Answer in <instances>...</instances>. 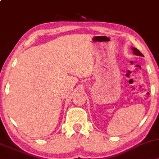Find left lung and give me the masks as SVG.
Instances as JSON below:
<instances>
[{
  "mask_svg": "<svg viewBox=\"0 0 159 159\" xmlns=\"http://www.w3.org/2000/svg\"><path fill=\"white\" fill-rule=\"evenodd\" d=\"M132 50H133V52H134V54H135V55L141 56V57L143 56V54H141V52H140V51L138 50V49H137L136 48H132Z\"/></svg>",
  "mask_w": 159,
  "mask_h": 159,
  "instance_id": "left-lung-1",
  "label": "left lung"
}]
</instances>
